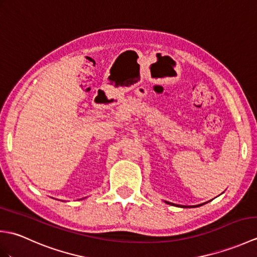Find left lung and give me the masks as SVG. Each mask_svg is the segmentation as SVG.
<instances>
[{
    "mask_svg": "<svg viewBox=\"0 0 257 257\" xmlns=\"http://www.w3.org/2000/svg\"><path fill=\"white\" fill-rule=\"evenodd\" d=\"M200 205H203V204H199V205H195V206H200ZM182 207H185V206H182Z\"/></svg>",
    "mask_w": 257,
    "mask_h": 257,
    "instance_id": "1",
    "label": "left lung"
}]
</instances>
